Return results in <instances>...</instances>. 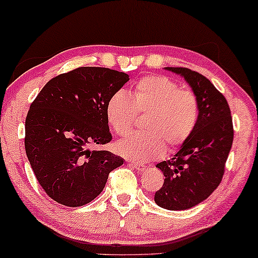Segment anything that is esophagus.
Listing matches in <instances>:
<instances>
[{
	"mask_svg": "<svg viewBox=\"0 0 258 258\" xmlns=\"http://www.w3.org/2000/svg\"><path fill=\"white\" fill-rule=\"evenodd\" d=\"M130 166L133 167V168H135L139 170V172H143L147 168V166L145 165H140V163H130Z\"/></svg>",
	"mask_w": 258,
	"mask_h": 258,
	"instance_id": "obj_1",
	"label": "esophagus"
}]
</instances>
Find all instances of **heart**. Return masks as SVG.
<instances>
[{"mask_svg": "<svg viewBox=\"0 0 258 258\" xmlns=\"http://www.w3.org/2000/svg\"><path fill=\"white\" fill-rule=\"evenodd\" d=\"M199 100L193 91L181 89L166 76L140 78L128 96L117 91L110 97L105 115L115 134L124 136L134 128L137 116L143 119L145 133L129 135L116 143L119 155L135 162L160 159L166 152L185 145L199 119Z\"/></svg>", "mask_w": 258, "mask_h": 258, "instance_id": "heart-1", "label": "heart"}]
</instances>
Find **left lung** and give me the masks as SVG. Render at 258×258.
<instances>
[{
  "instance_id": "left-lung-1",
  "label": "left lung",
  "mask_w": 258,
  "mask_h": 258,
  "mask_svg": "<svg viewBox=\"0 0 258 258\" xmlns=\"http://www.w3.org/2000/svg\"><path fill=\"white\" fill-rule=\"evenodd\" d=\"M187 80L199 100V119L192 135L173 159L156 165L165 181L155 193V203L178 211L198 205L222 182L233 141L230 106L222 92L199 72L167 68Z\"/></svg>"
}]
</instances>
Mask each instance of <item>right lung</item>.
Returning <instances> with one entry per match:
<instances>
[{
  "instance_id": "obj_1",
  "label": "right lung",
  "mask_w": 258,
  "mask_h": 258,
  "mask_svg": "<svg viewBox=\"0 0 258 258\" xmlns=\"http://www.w3.org/2000/svg\"><path fill=\"white\" fill-rule=\"evenodd\" d=\"M129 80L124 72L78 68L43 86L26 117L25 148L46 195L69 207L100 195L109 174L123 159L90 146L111 141L105 109L110 97Z\"/></svg>"
}]
</instances>
